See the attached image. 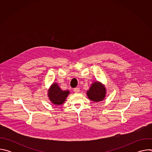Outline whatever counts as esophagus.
<instances>
[{"mask_svg":"<svg viewBox=\"0 0 152 152\" xmlns=\"http://www.w3.org/2000/svg\"><path fill=\"white\" fill-rule=\"evenodd\" d=\"M79 91H80L79 88H75L74 89V91H75V93H79Z\"/></svg>","mask_w":152,"mask_h":152,"instance_id":"1","label":"esophagus"}]
</instances>
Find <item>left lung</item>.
Returning a JSON list of instances; mask_svg holds the SVG:
<instances>
[{"label": "left lung", "mask_w": 152, "mask_h": 152, "mask_svg": "<svg viewBox=\"0 0 152 152\" xmlns=\"http://www.w3.org/2000/svg\"><path fill=\"white\" fill-rule=\"evenodd\" d=\"M106 88L104 85L99 82H95L91 84L90 89L86 91L88 97L93 102L103 100L106 94Z\"/></svg>", "instance_id": "obj_1"}]
</instances>
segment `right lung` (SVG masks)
<instances>
[{"label":"right lung","mask_w":152,"mask_h":152,"mask_svg":"<svg viewBox=\"0 0 152 152\" xmlns=\"http://www.w3.org/2000/svg\"><path fill=\"white\" fill-rule=\"evenodd\" d=\"M70 94L69 90H62L57 83H53L48 90V96L52 103L55 105H60L66 101L67 97Z\"/></svg>","instance_id":"obj_1"}]
</instances>
